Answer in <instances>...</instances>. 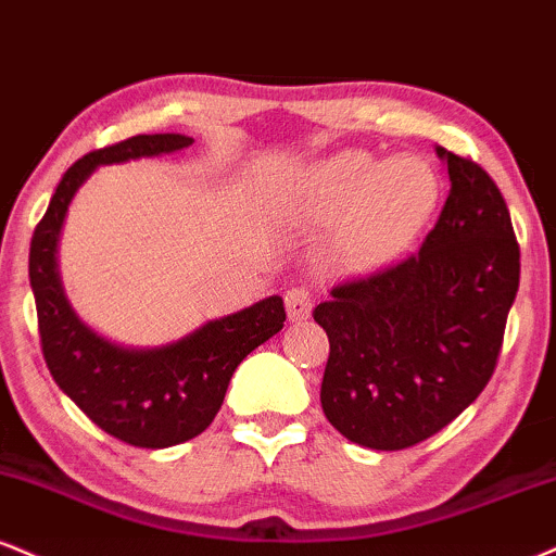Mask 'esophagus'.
I'll return each mask as SVG.
<instances>
[{"instance_id": "obj_1", "label": "esophagus", "mask_w": 556, "mask_h": 556, "mask_svg": "<svg viewBox=\"0 0 556 556\" xmlns=\"http://www.w3.org/2000/svg\"><path fill=\"white\" fill-rule=\"evenodd\" d=\"M285 307H287V318H290L292 324H300V320H305L313 311L311 292H307L305 287H292V290L285 295Z\"/></svg>"}]
</instances>
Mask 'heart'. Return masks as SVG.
Masks as SVG:
<instances>
[{"label": "heart", "instance_id": "obj_1", "mask_svg": "<svg viewBox=\"0 0 556 556\" xmlns=\"http://www.w3.org/2000/svg\"><path fill=\"white\" fill-rule=\"evenodd\" d=\"M443 180L427 157L401 152L380 160L342 150L305 165L290 186L292 212L329 225L326 251L352 274H376L404 258L430 227Z\"/></svg>", "mask_w": 556, "mask_h": 556}]
</instances>
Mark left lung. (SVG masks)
Masks as SVG:
<instances>
[{"instance_id": "obj_1", "label": "left lung", "mask_w": 556, "mask_h": 556, "mask_svg": "<svg viewBox=\"0 0 556 556\" xmlns=\"http://www.w3.org/2000/svg\"><path fill=\"white\" fill-rule=\"evenodd\" d=\"M451 193L412 258L331 290L326 419L352 443L404 451L451 425L490 383L520 282L510 212L477 163L434 147Z\"/></svg>"}]
</instances>
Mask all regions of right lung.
<instances>
[{"instance_id":"add662e5","label":"right lung","mask_w":556,"mask_h":556,"mask_svg":"<svg viewBox=\"0 0 556 556\" xmlns=\"http://www.w3.org/2000/svg\"><path fill=\"white\" fill-rule=\"evenodd\" d=\"M186 134H139L77 160L59 180L30 240V287L53 380L87 417L134 447H170L202 434L223 406L227 383L249 354L285 326L279 295L206 320L163 346H124L85 324L59 274V238L72 199L100 165L170 155Z\"/></svg>"}]
</instances>
